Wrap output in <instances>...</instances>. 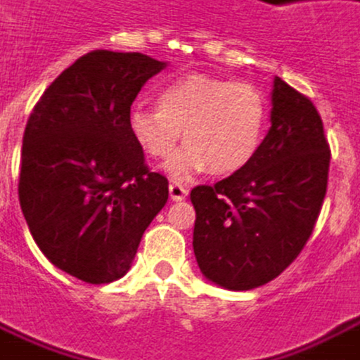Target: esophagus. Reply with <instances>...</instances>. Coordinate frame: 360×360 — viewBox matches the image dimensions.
I'll return each mask as SVG.
<instances>
[{
    "mask_svg": "<svg viewBox=\"0 0 360 360\" xmlns=\"http://www.w3.org/2000/svg\"><path fill=\"white\" fill-rule=\"evenodd\" d=\"M168 190H170V198L174 200V202H182L188 196V190H186L184 186L178 184V182H172V184L168 186Z\"/></svg>",
    "mask_w": 360,
    "mask_h": 360,
    "instance_id": "esophagus-1",
    "label": "esophagus"
}]
</instances>
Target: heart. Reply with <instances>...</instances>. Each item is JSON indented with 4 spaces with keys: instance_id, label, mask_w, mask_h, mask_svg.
<instances>
[{
    "instance_id": "obj_1",
    "label": "heart",
    "mask_w": 360,
    "mask_h": 360,
    "mask_svg": "<svg viewBox=\"0 0 360 360\" xmlns=\"http://www.w3.org/2000/svg\"><path fill=\"white\" fill-rule=\"evenodd\" d=\"M269 107L252 83L210 75H184L158 91V107L134 105L127 117L130 139L146 156L168 158L182 139L186 146L166 164L174 180L212 170L226 176L243 170L264 141Z\"/></svg>"
}]
</instances>
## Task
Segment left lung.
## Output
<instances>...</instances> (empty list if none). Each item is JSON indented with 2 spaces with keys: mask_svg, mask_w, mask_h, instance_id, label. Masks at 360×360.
<instances>
[{
  "mask_svg": "<svg viewBox=\"0 0 360 360\" xmlns=\"http://www.w3.org/2000/svg\"><path fill=\"white\" fill-rule=\"evenodd\" d=\"M331 150L315 105L279 77L271 127L240 172L196 186L194 255L212 283L248 291L276 279L297 257L319 218Z\"/></svg>",
  "mask_w": 360,
  "mask_h": 360,
  "instance_id": "8db88e82",
  "label": "left lung"
}]
</instances>
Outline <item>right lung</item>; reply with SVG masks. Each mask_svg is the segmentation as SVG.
I'll list each match as a JSON object with an SVG mask.
<instances>
[{
    "label": "right lung",
    "instance_id": "add662e5",
    "mask_svg": "<svg viewBox=\"0 0 360 360\" xmlns=\"http://www.w3.org/2000/svg\"><path fill=\"white\" fill-rule=\"evenodd\" d=\"M166 65L91 51L47 86L27 120L21 212L45 257L84 283L124 276L168 200V180L148 170L127 127L132 101Z\"/></svg>",
    "mask_w": 360,
    "mask_h": 360
}]
</instances>
